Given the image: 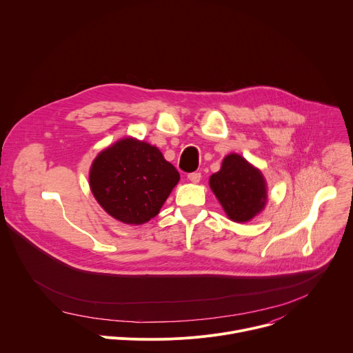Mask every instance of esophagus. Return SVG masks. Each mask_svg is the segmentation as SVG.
Listing matches in <instances>:
<instances>
[{
	"label": "esophagus",
	"instance_id": "34e87169",
	"mask_svg": "<svg viewBox=\"0 0 353 353\" xmlns=\"http://www.w3.org/2000/svg\"><path fill=\"white\" fill-rule=\"evenodd\" d=\"M187 177H188V180H190L191 183H199V180H201V173L194 172V173H190Z\"/></svg>",
	"mask_w": 353,
	"mask_h": 353
}]
</instances>
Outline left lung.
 <instances>
[{
	"mask_svg": "<svg viewBox=\"0 0 353 353\" xmlns=\"http://www.w3.org/2000/svg\"><path fill=\"white\" fill-rule=\"evenodd\" d=\"M210 187L229 219L247 222L267 204V183L263 173L237 154L228 155L219 172L210 177Z\"/></svg>",
	"mask_w": 353,
	"mask_h": 353,
	"instance_id": "8db88e82",
	"label": "left lung"
}]
</instances>
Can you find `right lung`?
Returning a JSON list of instances; mask_svg holds the SVG:
<instances>
[{
  "label": "right lung",
  "mask_w": 353,
  "mask_h": 353,
  "mask_svg": "<svg viewBox=\"0 0 353 353\" xmlns=\"http://www.w3.org/2000/svg\"><path fill=\"white\" fill-rule=\"evenodd\" d=\"M179 180V172L157 146L135 138H123L103 149L89 172V185L100 207L127 225L155 218Z\"/></svg>",
  "instance_id": "add662e5"
}]
</instances>
